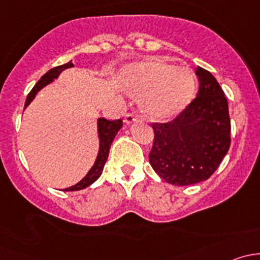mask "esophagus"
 <instances>
[{
	"label": "esophagus",
	"mask_w": 260,
	"mask_h": 260,
	"mask_svg": "<svg viewBox=\"0 0 260 260\" xmlns=\"http://www.w3.org/2000/svg\"><path fill=\"white\" fill-rule=\"evenodd\" d=\"M138 119H140V117H138L137 114L128 113V114H125V117H124V123L131 124V123H133V122H137Z\"/></svg>",
	"instance_id": "1"
}]
</instances>
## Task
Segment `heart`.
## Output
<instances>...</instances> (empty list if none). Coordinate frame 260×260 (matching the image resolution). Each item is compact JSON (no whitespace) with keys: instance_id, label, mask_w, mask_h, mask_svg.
Wrapping results in <instances>:
<instances>
[{"instance_id":"1","label":"heart","mask_w":260,"mask_h":260,"mask_svg":"<svg viewBox=\"0 0 260 260\" xmlns=\"http://www.w3.org/2000/svg\"><path fill=\"white\" fill-rule=\"evenodd\" d=\"M119 81L125 90L142 94L145 113L159 120L181 113L196 91L195 75L188 68L174 67L156 59L124 68Z\"/></svg>"}]
</instances>
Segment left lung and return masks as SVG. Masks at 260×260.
I'll list each match as a JSON object with an SVG mask.
<instances>
[{"label": "left lung", "instance_id": "obj_1", "mask_svg": "<svg viewBox=\"0 0 260 260\" xmlns=\"http://www.w3.org/2000/svg\"><path fill=\"white\" fill-rule=\"evenodd\" d=\"M196 75V98L171 122L152 123L149 164L161 179L176 186L208 180L230 147L226 96L208 70L198 67Z\"/></svg>", "mask_w": 260, "mask_h": 260}]
</instances>
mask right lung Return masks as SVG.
Instances as JSON below:
<instances>
[{
	"label": "right lung",
	"mask_w": 260,
	"mask_h": 260,
	"mask_svg": "<svg viewBox=\"0 0 260 260\" xmlns=\"http://www.w3.org/2000/svg\"><path fill=\"white\" fill-rule=\"evenodd\" d=\"M74 67L72 61L67 62L64 65H59V67H55L52 69H50L46 74H44L41 77V79L35 84L31 91L28 93L27 98H26L25 102V108L34 101V98L36 96V94L46 86L48 84L52 83V80L57 79V77L60 75V73L64 72L65 69H69V68ZM123 123L122 119H117V120H108L106 118H99L98 119V137H99V151H98V156H96L95 162H94L93 167L89 170L88 174L85 175L83 180H80L79 182L75 183L74 186H70V187L64 188V191H78V190H83V188L88 187L89 185L96 181L99 179V176L102 175L104 169V165H106L107 158H108L109 154V149H111L112 142H113L115 135L118 133V131L122 128Z\"/></svg>",
	"instance_id": "1"
}]
</instances>
